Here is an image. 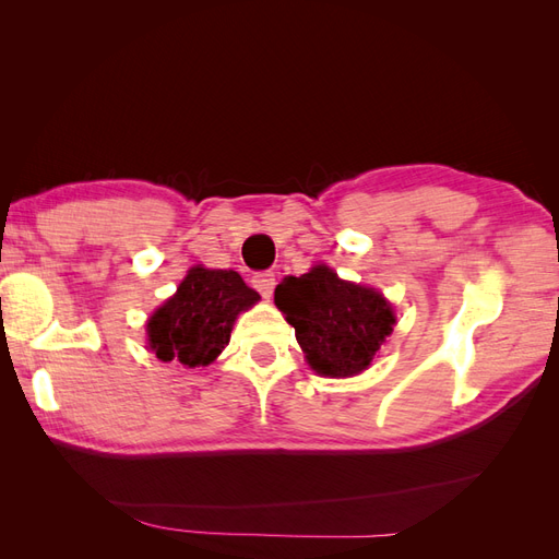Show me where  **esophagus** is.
Masks as SVG:
<instances>
[{"label":"esophagus","instance_id":"obj_1","mask_svg":"<svg viewBox=\"0 0 559 559\" xmlns=\"http://www.w3.org/2000/svg\"><path fill=\"white\" fill-rule=\"evenodd\" d=\"M251 284H253V289H257L263 298H270V296H273V292H275V284L277 282H275V275L267 273V270H265V273L253 275Z\"/></svg>","mask_w":559,"mask_h":559}]
</instances>
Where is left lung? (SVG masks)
Listing matches in <instances>:
<instances>
[{
    "instance_id": "left-lung-1",
    "label": "left lung",
    "mask_w": 559,
    "mask_h": 559,
    "mask_svg": "<svg viewBox=\"0 0 559 559\" xmlns=\"http://www.w3.org/2000/svg\"><path fill=\"white\" fill-rule=\"evenodd\" d=\"M275 306L294 326L312 370L326 378L366 370L396 324L382 294L341 280L326 265L284 277L275 289Z\"/></svg>"
}]
</instances>
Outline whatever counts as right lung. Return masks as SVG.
<instances>
[{
    "label": "right lung",
    "instance_id": "1",
    "mask_svg": "<svg viewBox=\"0 0 559 559\" xmlns=\"http://www.w3.org/2000/svg\"><path fill=\"white\" fill-rule=\"evenodd\" d=\"M259 298L235 270L191 267L177 294L148 319V347L160 361L207 366L228 345L235 317Z\"/></svg>",
    "mask_w": 559,
    "mask_h": 559
}]
</instances>
